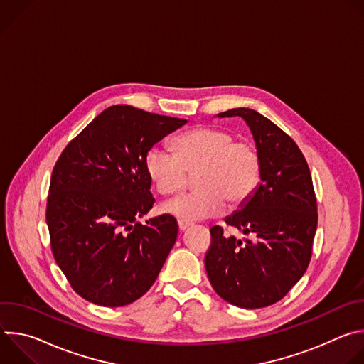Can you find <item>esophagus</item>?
Here are the masks:
<instances>
[{"instance_id":"esophagus-1","label":"esophagus","mask_w":364,"mask_h":364,"mask_svg":"<svg viewBox=\"0 0 364 364\" xmlns=\"http://www.w3.org/2000/svg\"><path fill=\"white\" fill-rule=\"evenodd\" d=\"M190 226H191V223H190V222L183 220V219H181V220H178V229H180V230H186V229H187V228H190Z\"/></svg>"}]
</instances>
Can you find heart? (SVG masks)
Here are the masks:
<instances>
[{
  "label": "heart",
  "instance_id": "heart-1",
  "mask_svg": "<svg viewBox=\"0 0 364 364\" xmlns=\"http://www.w3.org/2000/svg\"><path fill=\"white\" fill-rule=\"evenodd\" d=\"M173 151L151 146L145 170L161 196H171L196 174L193 193L168 201L164 210L173 216L197 220L213 218L232 205L246 203L262 180V157L250 139L218 127H197L173 141Z\"/></svg>",
  "mask_w": 364,
  "mask_h": 364
}]
</instances>
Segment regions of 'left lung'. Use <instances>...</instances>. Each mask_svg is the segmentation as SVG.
I'll return each mask as SVG.
<instances>
[{"mask_svg":"<svg viewBox=\"0 0 364 364\" xmlns=\"http://www.w3.org/2000/svg\"><path fill=\"white\" fill-rule=\"evenodd\" d=\"M219 117L246 121L262 157V180L242 210L225 220L256 240L228 237L213 226L205 272L229 304L262 308L282 299L311 261L318 222L313 178L295 141L264 115L236 108Z\"/></svg>","mask_w":364,"mask_h":364,"instance_id":"8db88e82","label":"left lung"}]
</instances>
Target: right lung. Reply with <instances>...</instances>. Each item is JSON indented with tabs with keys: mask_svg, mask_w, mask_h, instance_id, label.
<instances>
[{
	"mask_svg": "<svg viewBox=\"0 0 364 364\" xmlns=\"http://www.w3.org/2000/svg\"><path fill=\"white\" fill-rule=\"evenodd\" d=\"M186 122L114 105L60 154L51 173L46 222L56 264L86 301L128 305L157 279L178 225L171 215L136 222L155 201L145 155Z\"/></svg>",
	"mask_w": 364,
	"mask_h": 364,
	"instance_id": "1",
	"label": "right lung"
}]
</instances>
